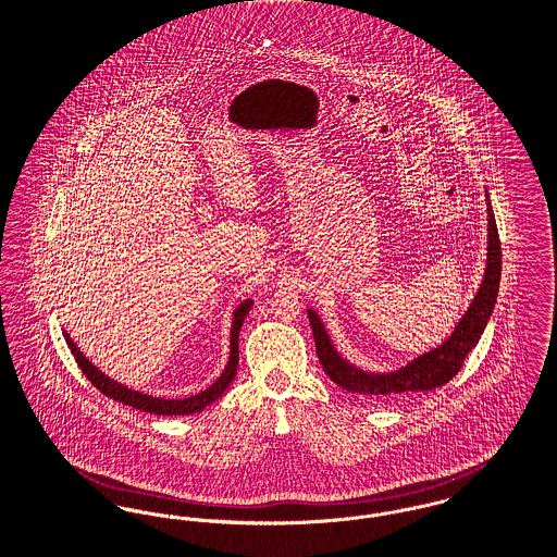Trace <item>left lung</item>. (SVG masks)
<instances>
[{"mask_svg":"<svg viewBox=\"0 0 557 557\" xmlns=\"http://www.w3.org/2000/svg\"><path fill=\"white\" fill-rule=\"evenodd\" d=\"M486 203H488V259H486L484 280L480 284L478 295L471 300L469 309L455 326V332L440 347L408 361L399 370L383 372V374L366 372L358 366L349 363L334 349L320 315L313 309H307V318L315 338L318 358L322 361L324 372L332 383H336L345 392L360 395L363 399L381 401V399H392L401 393L431 392L446 385L453 376H457L462 361L478 345L484 327L491 320L492 309L498 296V284H500V242H498L491 199H486Z\"/></svg>","mask_w":557,"mask_h":557,"instance_id":"1","label":"left lung"}]
</instances>
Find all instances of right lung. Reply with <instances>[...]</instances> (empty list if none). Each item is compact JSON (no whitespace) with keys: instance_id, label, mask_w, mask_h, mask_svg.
<instances>
[{"instance_id":"1","label":"right lung","mask_w":557,"mask_h":557,"mask_svg":"<svg viewBox=\"0 0 557 557\" xmlns=\"http://www.w3.org/2000/svg\"><path fill=\"white\" fill-rule=\"evenodd\" d=\"M252 307V300H244L237 305V309L233 311V326H231V351L230 361L223 370V374L201 393L191 395V397H185V399H164V397H153V395H147V393L134 392L128 389L126 385L109 379L107 374H102L99 368L90 360H86V356L77 349V345L71 341V336L65 334L66 345L73 354V358L77 361V366L82 368V372L86 374V379L99 389L100 393H104L107 397L111 399H117L126 406H132L136 410H143V412H151V414H162V417H185V414H196L201 412L206 406H210L214 399H219L223 392L230 387L231 381L235 379V372H237V361H239V347H237V341H239V327L244 324L248 311Z\"/></svg>"}]
</instances>
